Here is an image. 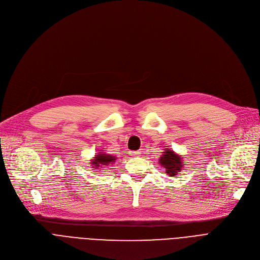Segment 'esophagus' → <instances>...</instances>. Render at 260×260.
I'll return each mask as SVG.
<instances>
[{"instance_id": "34e87169", "label": "esophagus", "mask_w": 260, "mask_h": 260, "mask_svg": "<svg viewBox=\"0 0 260 260\" xmlns=\"http://www.w3.org/2000/svg\"><path fill=\"white\" fill-rule=\"evenodd\" d=\"M131 155L139 156V155H141V152L140 151H131Z\"/></svg>"}]
</instances>
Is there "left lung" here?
Wrapping results in <instances>:
<instances>
[{
    "instance_id": "1",
    "label": "left lung",
    "mask_w": 260,
    "mask_h": 260,
    "mask_svg": "<svg viewBox=\"0 0 260 260\" xmlns=\"http://www.w3.org/2000/svg\"><path fill=\"white\" fill-rule=\"evenodd\" d=\"M159 164L166 169V173L170 177H175L183 169L180 155L170 149H165L162 156L159 157Z\"/></svg>"
}]
</instances>
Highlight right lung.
I'll return each instance as SVG.
<instances>
[{"instance_id":"1","label":"right lung","mask_w":260,"mask_h":260,"mask_svg":"<svg viewBox=\"0 0 260 260\" xmlns=\"http://www.w3.org/2000/svg\"><path fill=\"white\" fill-rule=\"evenodd\" d=\"M116 160L115 156H112L111 154L108 153H98L94 155L93 159L91 160V165L93 169H98L104 166H108L110 164H113Z\"/></svg>"}]
</instances>
